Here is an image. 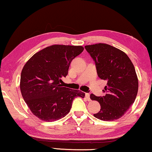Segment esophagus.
<instances>
[{"label":"esophagus","mask_w":152,"mask_h":152,"mask_svg":"<svg viewBox=\"0 0 152 152\" xmlns=\"http://www.w3.org/2000/svg\"><path fill=\"white\" fill-rule=\"evenodd\" d=\"M85 96H86V99H87V100H88V101H91V98H90V94H89V93H86V94H85Z\"/></svg>","instance_id":"esophagus-1"}]
</instances>
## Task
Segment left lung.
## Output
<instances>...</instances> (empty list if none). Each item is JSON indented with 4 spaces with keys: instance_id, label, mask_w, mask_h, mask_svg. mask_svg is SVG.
<instances>
[{
    "instance_id": "1",
    "label": "left lung",
    "mask_w": 152,
    "mask_h": 152,
    "mask_svg": "<svg viewBox=\"0 0 152 152\" xmlns=\"http://www.w3.org/2000/svg\"><path fill=\"white\" fill-rule=\"evenodd\" d=\"M95 62L97 75L107 80L104 96L91 94L90 98L101 106L95 118L104 121H113L122 117L136 99L138 80L134 64L123 51L106 43L85 46Z\"/></svg>"
}]
</instances>
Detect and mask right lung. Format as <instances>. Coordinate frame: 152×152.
<instances>
[{"mask_svg":"<svg viewBox=\"0 0 152 152\" xmlns=\"http://www.w3.org/2000/svg\"><path fill=\"white\" fill-rule=\"evenodd\" d=\"M83 50L81 45H53L35 53L24 65L20 92L30 111L40 120L53 122L65 117L73 99L84 97V93L61 84L72 60Z\"/></svg>","mask_w":152,"mask_h":152,"instance_id":"1","label":"right lung"}]
</instances>
